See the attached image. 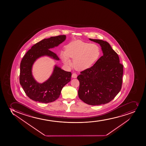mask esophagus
I'll return each mask as SVG.
<instances>
[{
    "label": "esophagus",
    "mask_w": 146,
    "mask_h": 146,
    "mask_svg": "<svg viewBox=\"0 0 146 146\" xmlns=\"http://www.w3.org/2000/svg\"><path fill=\"white\" fill-rule=\"evenodd\" d=\"M72 77L73 78H76L77 77V74L76 73H73L72 74Z\"/></svg>",
    "instance_id": "1"
}]
</instances>
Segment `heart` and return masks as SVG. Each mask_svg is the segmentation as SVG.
Wrapping results in <instances>:
<instances>
[{"mask_svg":"<svg viewBox=\"0 0 146 146\" xmlns=\"http://www.w3.org/2000/svg\"><path fill=\"white\" fill-rule=\"evenodd\" d=\"M100 55L99 47L81 40H76L68 44L65 52L61 56L66 64H71L68 57L74 58L73 64L77 70H83L90 68L98 59Z\"/></svg>","mask_w":146,"mask_h":146,"instance_id":"b5f03b06","label":"heart"}]
</instances>
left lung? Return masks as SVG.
<instances>
[{"label": "left lung", "instance_id": "8db88e82", "mask_svg": "<svg viewBox=\"0 0 146 146\" xmlns=\"http://www.w3.org/2000/svg\"><path fill=\"white\" fill-rule=\"evenodd\" d=\"M89 39L100 45L103 55L77 77L80 82L78 96L88 105H100L112 100L121 91L123 65L119 63L118 54L108 42Z\"/></svg>", "mask_w": 146, "mask_h": 146}]
</instances>
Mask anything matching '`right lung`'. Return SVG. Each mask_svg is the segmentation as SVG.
I'll return each mask as SVG.
<instances>
[{
    "mask_svg": "<svg viewBox=\"0 0 146 146\" xmlns=\"http://www.w3.org/2000/svg\"><path fill=\"white\" fill-rule=\"evenodd\" d=\"M65 35L52 36L36 43L27 52L20 64V83L25 94L36 102L48 103L58 99L62 88L71 80V73L55 66L50 78L44 83L35 80L32 74V67L34 62L40 57L47 55L56 60L59 58L50 50L64 41Z\"/></svg>",
    "mask_w": 146,
    "mask_h": 146,
    "instance_id": "obj_1",
    "label": "right lung"
}]
</instances>
